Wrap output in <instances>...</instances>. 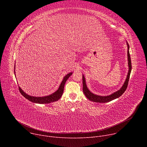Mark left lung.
<instances>
[{"label":"left lung","mask_w":147,"mask_h":147,"mask_svg":"<svg viewBox=\"0 0 147 147\" xmlns=\"http://www.w3.org/2000/svg\"><path fill=\"white\" fill-rule=\"evenodd\" d=\"M127 58H128V65H129V71L128 74L127 76V78L125 79V81L124 83V84L121 87V88L118 90L117 91L112 94L108 96H99L95 94H94L92 93L87 88V85H86V80L85 77L82 75V89H83V92L85 94L87 99H88L90 100L95 102H99V103H105V102H110L113 99H115L119 96H120L126 90L127 86H128V84H129V81L130 78V76L131 71V59H130V52H129V45L128 43L127 42Z\"/></svg>","instance_id":"8db88e82"}]
</instances>
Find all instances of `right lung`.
<instances>
[{
  "label": "right lung",
  "mask_w": 147,
  "mask_h": 147,
  "mask_svg": "<svg viewBox=\"0 0 147 147\" xmlns=\"http://www.w3.org/2000/svg\"><path fill=\"white\" fill-rule=\"evenodd\" d=\"M14 74H15V70H14ZM72 74L71 73H69L67 75H66L63 80H62V82H61L60 85L59 86V88L58 90L53 93L52 94H51L49 95L46 96H42V97H37V96H30L25 93L20 87H18V90L20 92V93L22 94V95L25 97L26 99L29 100L30 101L34 102V103H39V104H44V103H49L51 102H53L55 101L58 100L62 96L63 92L64 91V86L66 81L67 79L69 78V77Z\"/></svg>",
  "instance_id": "1"
}]
</instances>
